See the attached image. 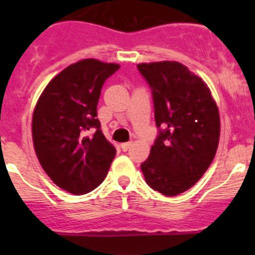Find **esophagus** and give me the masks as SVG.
<instances>
[{
    "mask_svg": "<svg viewBox=\"0 0 255 255\" xmlns=\"http://www.w3.org/2000/svg\"><path fill=\"white\" fill-rule=\"evenodd\" d=\"M130 147H131V141H128V143H123V144H121V149H123L124 152H126V150L129 149Z\"/></svg>",
    "mask_w": 255,
    "mask_h": 255,
    "instance_id": "34e87169",
    "label": "esophagus"
}]
</instances>
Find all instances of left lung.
Segmentation results:
<instances>
[{
	"label": "left lung",
	"mask_w": 255,
	"mask_h": 255,
	"mask_svg": "<svg viewBox=\"0 0 255 255\" xmlns=\"http://www.w3.org/2000/svg\"><path fill=\"white\" fill-rule=\"evenodd\" d=\"M152 88L155 124L161 128L141 163L153 190L175 197L208 170L220 141V112L203 79L177 61L138 65Z\"/></svg>",
	"instance_id": "obj_1"
}]
</instances>
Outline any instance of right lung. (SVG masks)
<instances>
[{
    "instance_id": "obj_1",
    "label": "right lung",
    "mask_w": 255,
    "mask_h": 255,
    "mask_svg": "<svg viewBox=\"0 0 255 255\" xmlns=\"http://www.w3.org/2000/svg\"><path fill=\"white\" fill-rule=\"evenodd\" d=\"M119 67L96 58L78 61L52 79L34 107L31 135L38 161L71 194H87L100 185L116 154L96 117L103 83ZM92 127L97 131L88 138Z\"/></svg>"
}]
</instances>
